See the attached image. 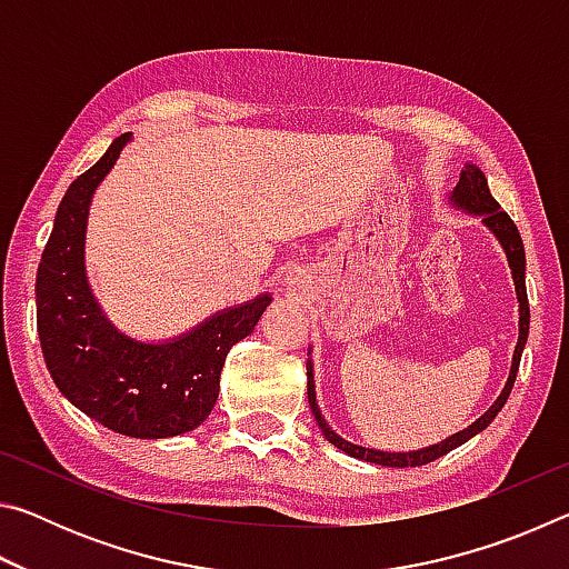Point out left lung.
I'll return each mask as SVG.
<instances>
[{
    "label": "left lung",
    "instance_id": "8db88e82",
    "mask_svg": "<svg viewBox=\"0 0 569 569\" xmlns=\"http://www.w3.org/2000/svg\"><path fill=\"white\" fill-rule=\"evenodd\" d=\"M451 200H455L459 208L469 210V213L481 216V220H485V226L492 230V233L499 238V243H502L505 253H507V261H509V268H512V278H515L517 298H519V341L515 346L512 371H509L507 387H505L502 393H499V399L492 403V409L481 413V417L475 423H469L465 431H457L455 437L445 439V441H441V445L419 449V451H379V449H366V447H359V445H351V441L341 439L329 427V423H326V419L321 417L319 403H316L313 366H311V361H308L306 363V369H308V403H311V411H313L316 421H319L323 437L329 439L333 447H339L341 451H346V455H349V457L371 461V465H381V467H421V465H429V461H435L439 457H445L447 451L461 447L467 439L479 435L481 429H487L489 423H492V419L497 417V413L502 411V407L507 403L509 391H512V387H515L519 359H522V349H525L527 333H529V301H527V286H525V246H522V238H519V230L515 226V220L509 218L505 210L499 208L497 200L492 198V192H489V186H487L485 172H481L479 168L465 166V170H461V178L457 182V188H455V192H451Z\"/></svg>",
    "mask_w": 569,
    "mask_h": 569
}]
</instances>
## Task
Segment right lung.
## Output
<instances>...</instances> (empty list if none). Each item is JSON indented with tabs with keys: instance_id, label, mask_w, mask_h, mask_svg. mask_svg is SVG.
Returning a JSON list of instances; mask_svg holds the SVG:
<instances>
[{
	"instance_id": "right-lung-1",
	"label": "right lung",
	"mask_w": 569,
	"mask_h": 569,
	"mask_svg": "<svg viewBox=\"0 0 569 569\" xmlns=\"http://www.w3.org/2000/svg\"><path fill=\"white\" fill-rule=\"evenodd\" d=\"M130 132L67 188L37 268V331L57 389L118 435L166 439L200 427L218 399L220 369L253 333L271 296L213 316L166 343L122 336L104 319L84 276V226L94 188L112 170Z\"/></svg>"
}]
</instances>
